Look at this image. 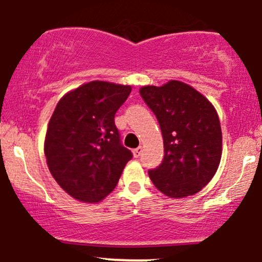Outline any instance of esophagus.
Segmentation results:
<instances>
[{"instance_id":"1","label":"esophagus","mask_w":262,"mask_h":262,"mask_svg":"<svg viewBox=\"0 0 262 262\" xmlns=\"http://www.w3.org/2000/svg\"><path fill=\"white\" fill-rule=\"evenodd\" d=\"M141 153H142V147H138L136 148V149H133V156L136 158H138L139 156H141Z\"/></svg>"}]
</instances>
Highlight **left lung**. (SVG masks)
I'll return each instance as SVG.
<instances>
[{
    "instance_id": "1",
    "label": "left lung",
    "mask_w": 262,
    "mask_h": 262,
    "mask_svg": "<svg viewBox=\"0 0 262 262\" xmlns=\"http://www.w3.org/2000/svg\"><path fill=\"white\" fill-rule=\"evenodd\" d=\"M139 94L160 123L165 147L162 163L148 171L149 179L166 196L196 194L221 163L222 129L215 107L181 81L143 86Z\"/></svg>"
}]
</instances>
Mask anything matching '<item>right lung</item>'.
I'll list each match as a JSON object with an SVG mask.
<instances>
[{
	"label": "right lung",
	"mask_w": 262,
	"mask_h": 262,
	"mask_svg": "<svg viewBox=\"0 0 262 262\" xmlns=\"http://www.w3.org/2000/svg\"><path fill=\"white\" fill-rule=\"evenodd\" d=\"M132 87L91 81L58 101L44 141L50 173L60 187L83 203H99L115 189L133 157L120 143L114 118Z\"/></svg>",
	"instance_id": "add662e5"
}]
</instances>
